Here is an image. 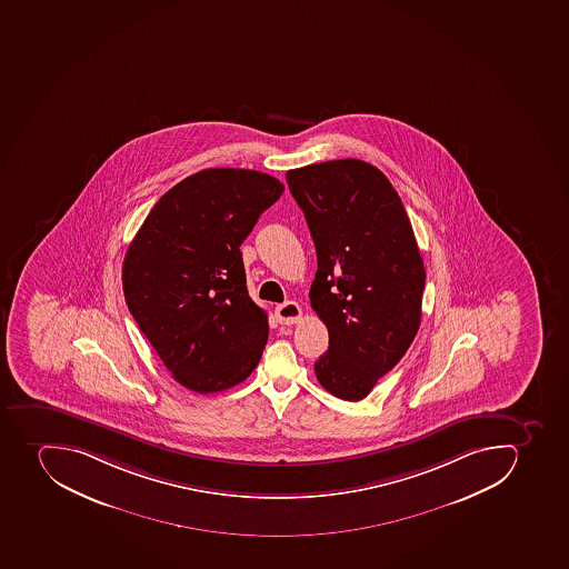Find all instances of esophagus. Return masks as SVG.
<instances>
[{
	"mask_svg": "<svg viewBox=\"0 0 569 569\" xmlns=\"http://www.w3.org/2000/svg\"><path fill=\"white\" fill-rule=\"evenodd\" d=\"M301 306L293 301L284 302V305H279L276 308V317H278L279 325H296V322L301 320Z\"/></svg>",
	"mask_w": 569,
	"mask_h": 569,
	"instance_id": "1",
	"label": "esophagus"
}]
</instances>
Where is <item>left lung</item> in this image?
I'll list each match as a JSON object with an SVG mask.
<instances>
[{
	"label": "left lung",
	"instance_id": "1",
	"mask_svg": "<svg viewBox=\"0 0 569 569\" xmlns=\"http://www.w3.org/2000/svg\"><path fill=\"white\" fill-rule=\"evenodd\" d=\"M287 182L316 244L311 308L330 333L317 380L363 400L420 328L426 268L411 221L386 174L357 158L291 169Z\"/></svg>",
	"mask_w": 569,
	"mask_h": 569
}]
</instances>
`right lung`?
<instances>
[{
    "label": "right lung",
    "mask_w": 569,
    "mask_h": 569,
    "mask_svg": "<svg viewBox=\"0 0 569 569\" xmlns=\"http://www.w3.org/2000/svg\"><path fill=\"white\" fill-rule=\"evenodd\" d=\"M284 187L250 169H203L154 203L126 252V305L178 383L238 386L256 369L268 317L247 290L241 243Z\"/></svg>",
    "instance_id": "obj_1"
}]
</instances>
